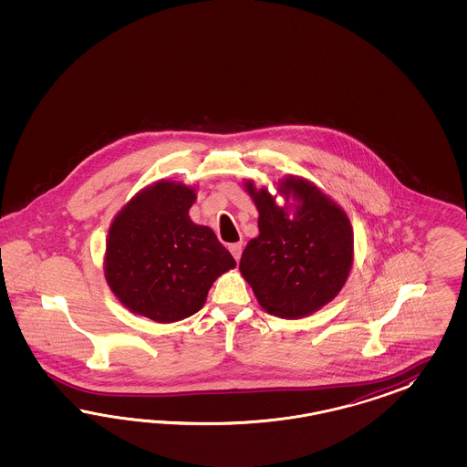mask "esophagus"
<instances>
[{
	"mask_svg": "<svg viewBox=\"0 0 467 467\" xmlns=\"http://www.w3.org/2000/svg\"><path fill=\"white\" fill-rule=\"evenodd\" d=\"M229 252L236 258V262L241 258V252H243V243H233L229 244Z\"/></svg>",
	"mask_w": 467,
	"mask_h": 467,
	"instance_id": "34e87169",
	"label": "esophagus"
}]
</instances>
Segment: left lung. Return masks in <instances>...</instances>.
<instances>
[{"label":"left lung","mask_w":467,"mask_h":467,"mask_svg":"<svg viewBox=\"0 0 467 467\" xmlns=\"http://www.w3.org/2000/svg\"><path fill=\"white\" fill-rule=\"evenodd\" d=\"M258 209L260 234L248 241L240 270L264 310L303 318L339 295L353 267V227L339 205L315 184L289 176L277 192L293 205L279 207L267 188L244 182Z\"/></svg>","instance_id":"obj_1"}]
</instances>
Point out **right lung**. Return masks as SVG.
Masks as SVG:
<instances>
[{
	"instance_id": "obj_1",
	"label": "right lung",
	"mask_w": 467,
	"mask_h": 467,
	"mask_svg": "<svg viewBox=\"0 0 467 467\" xmlns=\"http://www.w3.org/2000/svg\"><path fill=\"white\" fill-rule=\"evenodd\" d=\"M195 188L161 180L143 188L114 217L104 275L128 310L159 324L197 313L213 281L236 262L211 227L188 211Z\"/></svg>"
}]
</instances>
